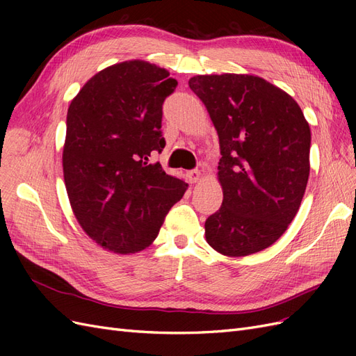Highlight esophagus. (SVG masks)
I'll list each match as a JSON object with an SVG mask.
<instances>
[{"label":"esophagus","instance_id":"obj_1","mask_svg":"<svg viewBox=\"0 0 356 356\" xmlns=\"http://www.w3.org/2000/svg\"><path fill=\"white\" fill-rule=\"evenodd\" d=\"M188 179L193 182V184H196V182H199L200 181V178H202V174H200V170H190L188 172Z\"/></svg>","mask_w":356,"mask_h":356}]
</instances>
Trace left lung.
Here are the masks:
<instances>
[{"label": "left lung", "mask_w": 356, "mask_h": 356, "mask_svg": "<svg viewBox=\"0 0 356 356\" xmlns=\"http://www.w3.org/2000/svg\"><path fill=\"white\" fill-rule=\"evenodd\" d=\"M188 86L220 139L222 204L204 222V238L227 257L260 252L286 232L303 200L309 123L293 96L258 75H195Z\"/></svg>", "instance_id": "8db88e82"}]
</instances>
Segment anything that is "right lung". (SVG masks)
<instances>
[{
    "label": "right lung",
    "instance_id": "1",
    "mask_svg": "<svg viewBox=\"0 0 356 356\" xmlns=\"http://www.w3.org/2000/svg\"><path fill=\"white\" fill-rule=\"evenodd\" d=\"M177 84L168 70L132 59L95 74L70 104L63 179L81 229L106 251L148 248L188 188L148 163L165 148L161 105Z\"/></svg>",
    "mask_w": 356,
    "mask_h": 356
}]
</instances>
